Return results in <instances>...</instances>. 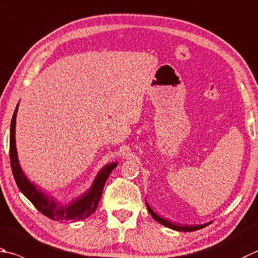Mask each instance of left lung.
<instances>
[{
  "label": "left lung",
  "mask_w": 258,
  "mask_h": 258,
  "mask_svg": "<svg viewBox=\"0 0 258 258\" xmlns=\"http://www.w3.org/2000/svg\"><path fill=\"white\" fill-rule=\"evenodd\" d=\"M145 204H147V208H148V211L149 213L151 214V217L156 220L157 222L161 223L162 226H165L167 228L169 229H172V230H176V231H184V232H187V231H195V230H199V229H202L204 227H207L208 224H210L211 222H208V223H203V224H195V226H188V224H178V223H172L171 221H168L167 219H163L161 218L160 215H158L154 211L151 209V207L148 204L147 200H145Z\"/></svg>",
  "instance_id": "obj_1"
}]
</instances>
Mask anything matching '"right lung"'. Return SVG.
<instances>
[{"mask_svg":"<svg viewBox=\"0 0 258 258\" xmlns=\"http://www.w3.org/2000/svg\"><path fill=\"white\" fill-rule=\"evenodd\" d=\"M19 104L13 113L10 126V161L11 168L17 185L21 193L35 205L39 212L46 217L54 220V221H78L83 220L95 212L97 205L99 203L102 195V189L106 184L110 172L118 165L117 162H109L105 165L98 171L92 185L89 188L73 199L68 204H63L50 196L41 188H39L35 182L29 180V178L23 172L20 161L18 158L17 144H16V124H17V113Z\"/></svg>","mask_w":258,"mask_h":258,"instance_id":"add662e5","label":"right lung"}]
</instances>
